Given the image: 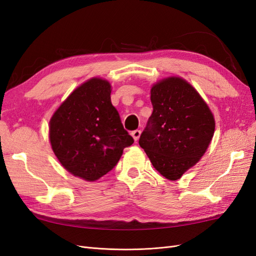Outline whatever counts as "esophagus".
Here are the masks:
<instances>
[{
  "label": "esophagus",
  "instance_id": "obj_1",
  "mask_svg": "<svg viewBox=\"0 0 256 256\" xmlns=\"http://www.w3.org/2000/svg\"><path fill=\"white\" fill-rule=\"evenodd\" d=\"M131 136H132V138H134V141H138V138H140V136H141V130H134L132 132H131Z\"/></svg>",
  "mask_w": 256,
  "mask_h": 256
}]
</instances>
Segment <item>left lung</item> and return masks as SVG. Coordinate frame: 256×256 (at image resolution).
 <instances>
[{
    "mask_svg": "<svg viewBox=\"0 0 256 256\" xmlns=\"http://www.w3.org/2000/svg\"><path fill=\"white\" fill-rule=\"evenodd\" d=\"M152 113L138 144L154 168L177 180L205 154L214 132V118L196 90L170 76L150 90Z\"/></svg>",
    "mask_w": 256,
    "mask_h": 256,
    "instance_id": "obj_1",
    "label": "left lung"
}]
</instances>
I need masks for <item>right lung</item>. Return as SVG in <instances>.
<instances>
[{
  "mask_svg": "<svg viewBox=\"0 0 256 256\" xmlns=\"http://www.w3.org/2000/svg\"><path fill=\"white\" fill-rule=\"evenodd\" d=\"M49 138L60 164L94 182L118 164L134 138L124 129L111 102V85L92 78L76 88L50 120Z\"/></svg>",
  "mask_w": 256,
  "mask_h": 256,
  "instance_id": "add662e5",
  "label": "right lung"
}]
</instances>
